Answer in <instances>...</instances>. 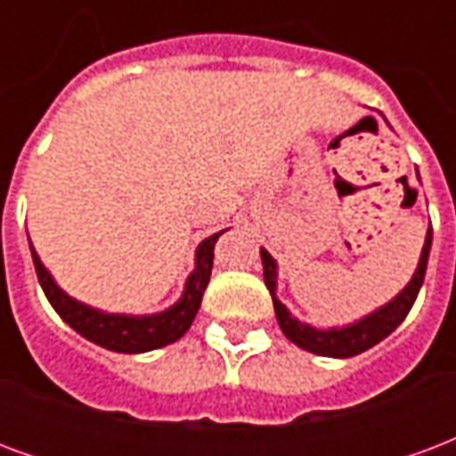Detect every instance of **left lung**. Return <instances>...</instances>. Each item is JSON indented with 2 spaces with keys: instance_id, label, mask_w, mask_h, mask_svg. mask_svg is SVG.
Listing matches in <instances>:
<instances>
[{
  "instance_id": "1",
  "label": "left lung",
  "mask_w": 456,
  "mask_h": 456,
  "mask_svg": "<svg viewBox=\"0 0 456 456\" xmlns=\"http://www.w3.org/2000/svg\"><path fill=\"white\" fill-rule=\"evenodd\" d=\"M432 247V227L428 229V237H425V244H422L420 261H418V268L412 273L411 283L403 288L398 296L388 300L386 305H381L379 310H373L362 320H356L352 325L344 327H330V330H317L313 325H305L300 322L297 317H293L288 313V307L276 297V281H278V264L276 258L268 254L266 248H261V264H264V281H266V288L271 297H273V307H276V320L283 335L290 339L293 344H297L300 349L305 352L320 354V356H335V359H349V356H356V354L371 349L373 344H379L381 339L391 335L395 327L401 325L405 315L411 313L415 297L420 293L422 281H425V271H428V256H430Z\"/></svg>"
}]
</instances>
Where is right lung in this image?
Returning <instances> with one entry per match:
<instances>
[{
	"label": "right lung",
	"mask_w": 456,
	"mask_h": 456,
	"mask_svg": "<svg viewBox=\"0 0 456 456\" xmlns=\"http://www.w3.org/2000/svg\"><path fill=\"white\" fill-rule=\"evenodd\" d=\"M219 234L222 232L205 239L195 251V271L185 281L178 303L156 315H117V313H102L97 307L85 305L80 300L68 296L63 288L55 283L51 271L41 264L34 247H31V256H34L36 276H38V283L44 288L48 303L77 335L100 344L110 352L141 354L178 342L190 330L192 320L198 315L202 296H205V288L209 283L215 244H217Z\"/></svg>",
	"instance_id": "right-lung-1"
}]
</instances>
